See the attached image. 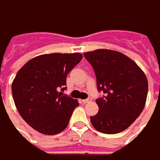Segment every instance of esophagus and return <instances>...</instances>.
Here are the masks:
<instances>
[{
  "label": "esophagus",
  "mask_w": 160,
  "mask_h": 160,
  "mask_svg": "<svg viewBox=\"0 0 160 160\" xmlns=\"http://www.w3.org/2000/svg\"><path fill=\"white\" fill-rule=\"evenodd\" d=\"M92 101V99L91 98H88V99H85V100H82V102H84V103H88V102H90Z\"/></svg>",
  "instance_id": "34e87169"
}]
</instances>
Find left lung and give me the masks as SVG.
<instances>
[{"instance_id": "obj_1", "label": "left lung", "mask_w": 160, "mask_h": 160, "mask_svg": "<svg viewBox=\"0 0 160 160\" xmlns=\"http://www.w3.org/2000/svg\"><path fill=\"white\" fill-rule=\"evenodd\" d=\"M97 77L99 111L91 116L93 127L103 134H118L139 117L145 106L148 80L136 63L122 53L97 49L84 53Z\"/></svg>"}]
</instances>
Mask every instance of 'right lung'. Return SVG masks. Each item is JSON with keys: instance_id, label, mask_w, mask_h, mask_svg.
<instances>
[{"instance_id": "right-lung-1", "label": "right lung", "mask_w": 160, "mask_h": 160, "mask_svg": "<svg viewBox=\"0 0 160 160\" xmlns=\"http://www.w3.org/2000/svg\"><path fill=\"white\" fill-rule=\"evenodd\" d=\"M82 59L80 53H52L29 60L12 82L16 107L25 122L44 135H56L66 128L76 99L63 95L66 76Z\"/></svg>"}]
</instances>
